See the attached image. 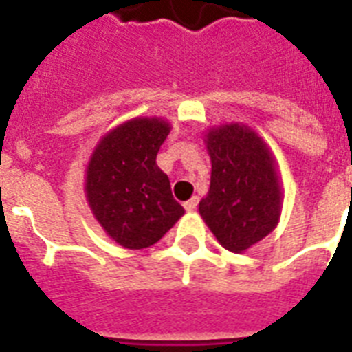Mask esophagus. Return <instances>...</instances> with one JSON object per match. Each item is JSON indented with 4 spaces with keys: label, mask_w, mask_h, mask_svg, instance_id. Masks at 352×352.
Masks as SVG:
<instances>
[{
    "label": "esophagus",
    "mask_w": 352,
    "mask_h": 352,
    "mask_svg": "<svg viewBox=\"0 0 352 352\" xmlns=\"http://www.w3.org/2000/svg\"><path fill=\"white\" fill-rule=\"evenodd\" d=\"M197 204H199V197H191L190 201L184 202V210L186 211H193L197 208Z\"/></svg>",
    "instance_id": "1"
}]
</instances>
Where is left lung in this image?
<instances>
[{
    "instance_id": "8db88e82",
    "label": "left lung",
    "mask_w": 352,
    "mask_h": 352,
    "mask_svg": "<svg viewBox=\"0 0 352 352\" xmlns=\"http://www.w3.org/2000/svg\"><path fill=\"white\" fill-rule=\"evenodd\" d=\"M204 142L211 181L199 213L224 250L244 253L280 222L284 188L278 164L267 142L242 122L208 128Z\"/></svg>"
}]
</instances>
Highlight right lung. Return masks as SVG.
<instances>
[{
	"label": "right lung",
	"instance_id": "obj_1",
	"mask_svg": "<svg viewBox=\"0 0 352 352\" xmlns=\"http://www.w3.org/2000/svg\"><path fill=\"white\" fill-rule=\"evenodd\" d=\"M171 124L164 117H133L97 141L85 171V197L102 231L126 250L159 242L184 215L157 153Z\"/></svg>",
	"mask_w": 352,
	"mask_h": 352
}]
</instances>
